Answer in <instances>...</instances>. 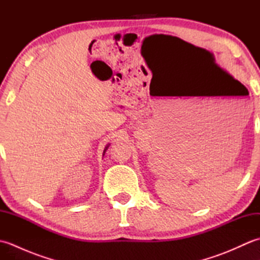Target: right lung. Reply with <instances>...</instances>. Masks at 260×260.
Instances as JSON below:
<instances>
[{
  "instance_id": "obj_1",
  "label": "right lung",
  "mask_w": 260,
  "mask_h": 260,
  "mask_svg": "<svg viewBox=\"0 0 260 260\" xmlns=\"http://www.w3.org/2000/svg\"><path fill=\"white\" fill-rule=\"evenodd\" d=\"M109 145H110V144H107V145H106V147H105V150H104V153H103V156L105 155V152H106V151H107V148L109 147Z\"/></svg>"
}]
</instances>
